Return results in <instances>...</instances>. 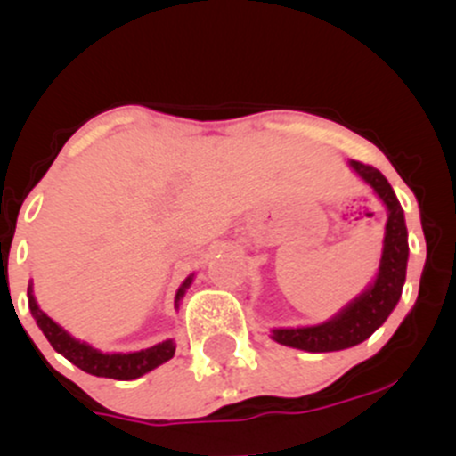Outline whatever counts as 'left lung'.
Masks as SVG:
<instances>
[{
    "label": "left lung",
    "instance_id": "1",
    "mask_svg": "<svg viewBox=\"0 0 456 456\" xmlns=\"http://www.w3.org/2000/svg\"><path fill=\"white\" fill-rule=\"evenodd\" d=\"M352 169L378 192V197L388 208V223H386L384 253H381L378 279L373 285L358 296L352 305H347L337 317L326 323L308 328H279L272 330V338L287 347L305 349V352H338V349L354 347L366 341L381 323L388 319L392 308L399 302L403 282L407 270V227L403 208L395 191L384 175L375 167L364 165L360 160H349Z\"/></svg>",
    "mask_w": 456,
    "mask_h": 456
}]
</instances>
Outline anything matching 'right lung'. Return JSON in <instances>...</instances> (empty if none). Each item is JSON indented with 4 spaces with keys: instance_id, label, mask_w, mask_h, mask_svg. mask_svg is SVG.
Masks as SVG:
<instances>
[{
    "instance_id": "right-lung-1",
    "label": "right lung",
    "mask_w": 456,
    "mask_h": 456,
    "mask_svg": "<svg viewBox=\"0 0 456 456\" xmlns=\"http://www.w3.org/2000/svg\"><path fill=\"white\" fill-rule=\"evenodd\" d=\"M192 276L182 282V287L175 294V305L180 302V297H184L186 289L191 287ZM28 297H29V311L34 315L38 328L43 330L45 337L49 338V343L53 345L57 354L64 355L66 360H70L72 364L78 366L86 373L96 375V378H111V379H137L141 375H145L148 370L156 369L167 360L174 358L175 345L174 341H162L150 349H141L134 354H102L98 349L90 347L87 343L77 341L64 328H60L46 313L40 311V306L36 305V297L31 294V285L28 287Z\"/></svg>"
}]
</instances>
